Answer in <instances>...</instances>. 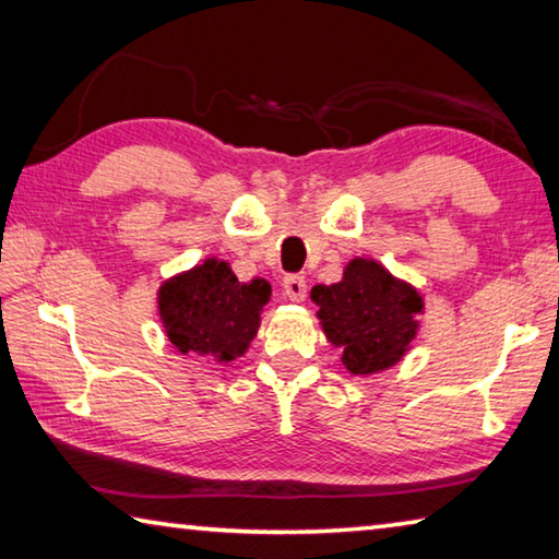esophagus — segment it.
Returning a JSON list of instances; mask_svg holds the SVG:
<instances>
[{
	"label": "esophagus",
	"instance_id": "34e87169",
	"mask_svg": "<svg viewBox=\"0 0 559 559\" xmlns=\"http://www.w3.org/2000/svg\"><path fill=\"white\" fill-rule=\"evenodd\" d=\"M283 293H286L288 300L302 302L308 296L306 278H302V276H286V278H283Z\"/></svg>",
	"mask_w": 559,
	"mask_h": 559
}]
</instances>
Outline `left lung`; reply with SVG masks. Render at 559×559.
Segmentation results:
<instances>
[{
	"instance_id": "8db88e82",
	"label": "left lung",
	"mask_w": 559,
	"mask_h": 559,
	"mask_svg": "<svg viewBox=\"0 0 559 559\" xmlns=\"http://www.w3.org/2000/svg\"><path fill=\"white\" fill-rule=\"evenodd\" d=\"M310 300L328 343L340 347V362L355 377L400 365L427 310L419 288L367 257L349 259L337 283L313 286Z\"/></svg>"
}]
</instances>
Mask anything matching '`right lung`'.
I'll return each instance as SVG.
<instances>
[{"mask_svg":"<svg viewBox=\"0 0 559 559\" xmlns=\"http://www.w3.org/2000/svg\"><path fill=\"white\" fill-rule=\"evenodd\" d=\"M269 298V281L243 283L229 261L210 257L159 283L157 316L179 355L224 365L249 349Z\"/></svg>","mask_w":559,"mask_h":559,"instance_id":"add662e5","label":"right lung"}]
</instances>
